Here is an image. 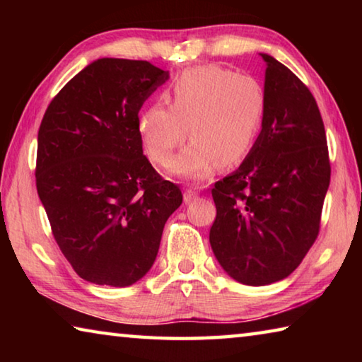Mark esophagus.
<instances>
[{"label":"esophagus","instance_id":"34e87169","mask_svg":"<svg viewBox=\"0 0 362 362\" xmlns=\"http://www.w3.org/2000/svg\"><path fill=\"white\" fill-rule=\"evenodd\" d=\"M196 198H198V192H194V189H187V192L183 193V201H185L187 204L192 203Z\"/></svg>","mask_w":362,"mask_h":362}]
</instances>
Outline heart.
<instances>
[{
    "label": "heart",
    "instance_id": "heart-1",
    "mask_svg": "<svg viewBox=\"0 0 362 362\" xmlns=\"http://www.w3.org/2000/svg\"><path fill=\"white\" fill-rule=\"evenodd\" d=\"M169 107L153 103L137 119V134L153 163L166 164L183 139L189 144L169 164V173L203 180L214 168H230L247 156L265 115V93L249 75L218 65H198L175 78Z\"/></svg>",
    "mask_w": 362,
    "mask_h": 362
}]
</instances>
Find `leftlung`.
I'll return each mask as SVG.
<instances>
[{
    "instance_id": "obj_1",
    "label": "left lung",
    "mask_w": 362,
    "mask_h": 362,
    "mask_svg": "<svg viewBox=\"0 0 362 362\" xmlns=\"http://www.w3.org/2000/svg\"><path fill=\"white\" fill-rule=\"evenodd\" d=\"M265 60L262 131L235 173L212 188V252L238 283L289 276L320 233L330 182L326 131L310 89L276 59Z\"/></svg>"
}]
</instances>
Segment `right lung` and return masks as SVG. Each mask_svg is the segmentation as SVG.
Here are the masks:
<instances>
[{
  "label": "right lung",
  "instance_id": "add662e5",
  "mask_svg": "<svg viewBox=\"0 0 362 362\" xmlns=\"http://www.w3.org/2000/svg\"><path fill=\"white\" fill-rule=\"evenodd\" d=\"M168 79L146 60H94L42 116L36 189L60 250L89 283L142 279L182 204L179 187L153 169L137 134L144 102Z\"/></svg>",
  "mask_w": 362,
  "mask_h": 362
}]
</instances>
